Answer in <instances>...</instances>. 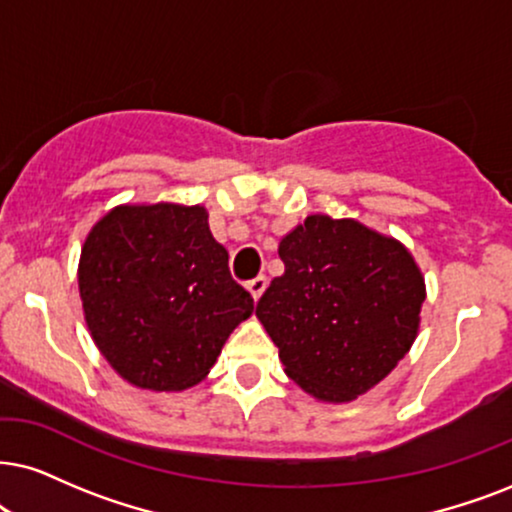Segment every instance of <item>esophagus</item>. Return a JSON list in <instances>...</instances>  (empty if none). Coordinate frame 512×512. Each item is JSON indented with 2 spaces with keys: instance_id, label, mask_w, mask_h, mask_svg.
<instances>
[{
  "instance_id": "obj_1",
  "label": "esophagus",
  "mask_w": 512,
  "mask_h": 512,
  "mask_svg": "<svg viewBox=\"0 0 512 512\" xmlns=\"http://www.w3.org/2000/svg\"><path fill=\"white\" fill-rule=\"evenodd\" d=\"M245 288L250 290L252 300H260L262 293H264V288H267V276H262V274L255 276V278H252V281L245 283Z\"/></svg>"
}]
</instances>
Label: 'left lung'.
<instances>
[{
    "instance_id": "1",
    "label": "left lung",
    "mask_w": 512,
    "mask_h": 512,
    "mask_svg": "<svg viewBox=\"0 0 512 512\" xmlns=\"http://www.w3.org/2000/svg\"><path fill=\"white\" fill-rule=\"evenodd\" d=\"M286 271L257 319L304 392L352 401L378 385L418 333L425 283L411 252L354 219L312 215L278 245Z\"/></svg>"
}]
</instances>
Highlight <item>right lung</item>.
Returning a JSON list of instances; mask_svg holds the SVG:
<instances>
[{
    "label": "right lung",
    "mask_w": 512,
    "mask_h": 512,
    "mask_svg": "<svg viewBox=\"0 0 512 512\" xmlns=\"http://www.w3.org/2000/svg\"><path fill=\"white\" fill-rule=\"evenodd\" d=\"M77 281L103 357L127 383L155 392L200 383L255 307L200 205L111 210L84 241Z\"/></svg>",
    "instance_id": "1"
}]
</instances>
